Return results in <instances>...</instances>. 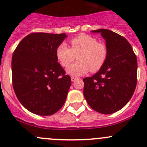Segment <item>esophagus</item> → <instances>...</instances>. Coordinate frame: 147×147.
I'll return each mask as SVG.
<instances>
[{"label": "esophagus", "instance_id": "esophagus-1", "mask_svg": "<svg viewBox=\"0 0 147 147\" xmlns=\"http://www.w3.org/2000/svg\"><path fill=\"white\" fill-rule=\"evenodd\" d=\"M71 81H76V80L78 78H77V77L71 76Z\"/></svg>", "mask_w": 147, "mask_h": 147}]
</instances>
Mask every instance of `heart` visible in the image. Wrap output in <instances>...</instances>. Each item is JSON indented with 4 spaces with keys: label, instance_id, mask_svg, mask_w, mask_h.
<instances>
[{
    "label": "heart",
    "instance_id": "heart-1",
    "mask_svg": "<svg viewBox=\"0 0 147 147\" xmlns=\"http://www.w3.org/2000/svg\"><path fill=\"white\" fill-rule=\"evenodd\" d=\"M71 49L63 42L56 49V56L61 64L69 66L78 56V61L66 69L68 74L73 76H81L99 70L106 61L107 49L105 44L98 43L92 36L81 34L71 40Z\"/></svg>",
    "mask_w": 147,
    "mask_h": 147
}]
</instances>
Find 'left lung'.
I'll list each match as a JSON object with an SVG mask.
<instances>
[{
    "instance_id": "8db88e82",
    "label": "left lung",
    "mask_w": 147,
    "mask_h": 147,
    "mask_svg": "<svg viewBox=\"0 0 147 147\" xmlns=\"http://www.w3.org/2000/svg\"><path fill=\"white\" fill-rule=\"evenodd\" d=\"M105 39L107 57L102 67L91 77L83 79L84 96L97 112L110 114L129 101L136 86L137 60L128 40L107 29L91 30Z\"/></svg>"
}]
</instances>
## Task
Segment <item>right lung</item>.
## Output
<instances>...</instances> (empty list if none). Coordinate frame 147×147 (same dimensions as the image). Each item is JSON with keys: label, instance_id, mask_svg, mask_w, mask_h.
<instances>
[{"label": "right lung", "instance_id": "obj_1", "mask_svg": "<svg viewBox=\"0 0 147 147\" xmlns=\"http://www.w3.org/2000/svg\"><path fill=\"white\" fill-rule=\"evenodd\" d=\"M66 37L65 33H30L13 53L14 91L18 101L31 113L52 115L66 101L71 80L58 63L56 49Z\"/></svg>", "mask_w": 147, "mask_h": 147}]
</instances>
